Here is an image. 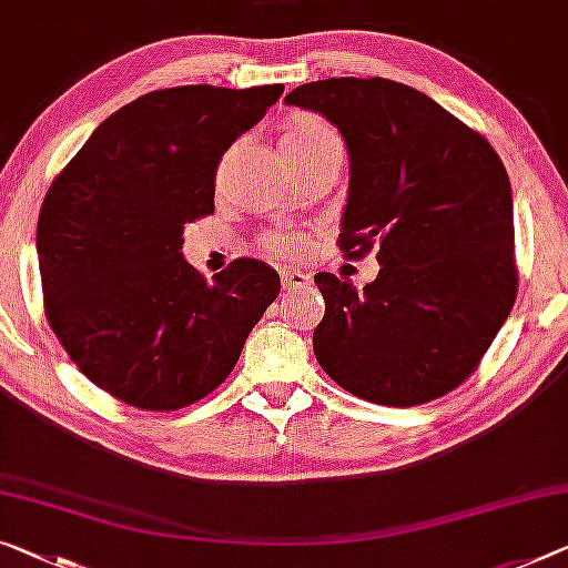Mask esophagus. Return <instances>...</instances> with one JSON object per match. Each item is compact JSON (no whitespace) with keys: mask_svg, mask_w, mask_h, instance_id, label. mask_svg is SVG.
<instances>
[{"mask_svg":"<svg viewBox=\"0 0 568 568\" xmlns=\"http://www.w3.org/2000/svg\"><path fill=\"white\" fill-rule=\"evenodd\" d=\"M282 284L284 290H302V286L310 284V274L300 272V268H286V272L282 274Z\"/></svg>","mask_w":568,"mask_h":568,"instance_id":"1","label":"esophagus"}]
</instances>
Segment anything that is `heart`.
<instances>
[{
	"mask_svg": "<svg viewBox=\"0 0 568 568\" xmlns=\"http://www.w3.org/2000/svg\"><path fill=\"white\" fill-rule=\"evenodd\" d=\"M278 146H282L286 160H292V156L325 150V146H339V136L322 116H314V113H294L282 126ZM264 248L278 256L300 254V251L307 248V239L304 235L268 233L264 239Z\"/></svg>",
	"mask_w": 568,
	"mask_h": 568,
	"instance_id": "heart-1",
	"label": "heart"
}]
</instances>
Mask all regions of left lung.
<instances>
[{"label":"left lung","instance_id":"left-lung-1","mask_svg":"<svg viewBox=\"0 0 568 568\" xmlns=\"http://www.w3.org/2000/svg\"><path fill=\"white\" fill-rule=\"evenodd\" d=\"M290 106L337 126L351 154L339 248L381 272L357 292L320 272L325 317L314 355L337 386L383 406H418L477 368L518 294L513 193L475 129L412 85L327 78Z\"/></svg>","mask_w":568,"mask_h":568}]
</instances>
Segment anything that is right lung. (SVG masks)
Returning <instances> with one entry per match:
<instances>
[{
  "label": "right lung",
  "mask_w": 568,
  "mask_h": 568,
  "mask_svg": "<svg viewBox=\"0 0 568 568\" xmlns=\"http://www.w3.org/2000/svg\"><path fill=\"white\" fill-rule=\"evenodd\" d=\"M284 93L178 85L101 121L52 180L38 217L45 317L85 378L144 412H178L229 378L282 282L235 258L213 284L182 258L215 211L229 146Z\"/></svg>",
  "instance_id": "1"
}]
</instances>
